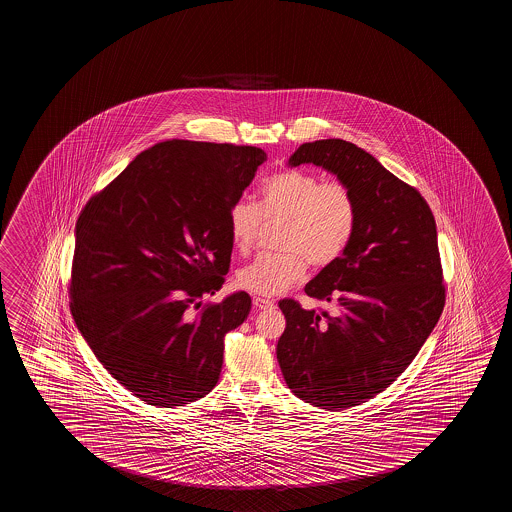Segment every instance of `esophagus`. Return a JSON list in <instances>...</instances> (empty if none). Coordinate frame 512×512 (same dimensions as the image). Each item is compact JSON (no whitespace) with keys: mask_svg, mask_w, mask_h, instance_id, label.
<instances>
[{"mask_svg":"<svg viewBox=\"0 0 512 512\" xmlns=\"http://www.w3.org/2000/svg\"><path fill=\"white\" fill-rule=\"evenodd\" d=\"M253 305H255V309L259 310L271 309V307H273V302L268 300V298H260V296H255V298H253Z\"/></svg>","mask_w":512,"mask_h":512,"instance_id":"esophagus-1","label":"esophagus"}]
</instances>
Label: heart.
<instances>
[{
	"label": "heart",
	"mask_w": 512,
	"mask_h": 512,
	"mask_svg": "<svg viewBox=\"0 0 512 512\" xmlns=\"http://www.w3.org/2000/svg\"><path fill=\"white\" fill-rule=\"evenodd\" d=\"M262 219L284 221L278 246L282 253L260 255L239 269L237 284L250 293L275 296L298 284L314 268L334 264L352 243L357 202L339 180L287 169L269 176L260 187L259 207L237 200L228 210V234L237 253L252 250Z\"/></svg>",
	"instance_id": "heart-1"
}]
</instances>
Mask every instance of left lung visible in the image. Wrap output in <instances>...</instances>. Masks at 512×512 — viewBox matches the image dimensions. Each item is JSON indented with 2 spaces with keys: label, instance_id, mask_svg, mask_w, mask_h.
Here are the masks:
<instances>
[{
  "label": "left lung",
  "instance_id": "obj_1",
  "mask_svg": "<svg viewBox=\"0 0 512 512\" xmlns=\"http://www.w3.org/2000/svg\"><path fill=\"white\" fill-rule=\"evenodd\" d=\"M314 164L352 189L357 228L339 259L305 285L334 314L278 307L277 359L298 398L343 411L382 393L427 341L444 307L436 219L425 198L373 155L343 139L305 143L287 166Z\"/></svg>",
  "mask_w": 512,
  "mask_h": 512
}]
</instances>
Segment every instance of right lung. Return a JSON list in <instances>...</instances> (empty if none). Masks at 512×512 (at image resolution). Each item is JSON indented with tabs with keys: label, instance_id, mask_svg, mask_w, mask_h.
Segmentation results:
<instances>
[{
	"label": "right lung",
	"instance_id": "right-lung-1",
	"mask_svg": "<svg viewBox=\"0 0 512 512\" xmlns=\"http://www.w3.org/2000/svg\"><path fill=\"white\" fill-rule=\"evenodd\" d=\"M268 159L255 146L164 141L139 153L82 210L71 314L96 359L148 405L209 394L225 336L248 318L244 291L205 305L230 268L228 210Z\"/></svg>",
	"mask_w": 512,
	"mask_h": 512
}]
</instances>
